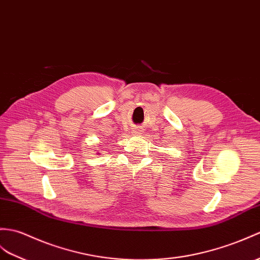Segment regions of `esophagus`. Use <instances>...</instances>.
Instances as JSON below:
<instances>
[{"mask_svg": "<svg viewBox=\"0 0 260 260\" xmlns=\"http://www.w3.org/2000/svg\"><path fill=\"white\" fill-rule=\"evenodd\" d=\"M134 133H138V132H136V131H135V132H134Z\"/></svg>", "mask_w": 260, "mask_h": 260, "instance_id": "obj_1", "label": "esophagus"}]
</instances>
